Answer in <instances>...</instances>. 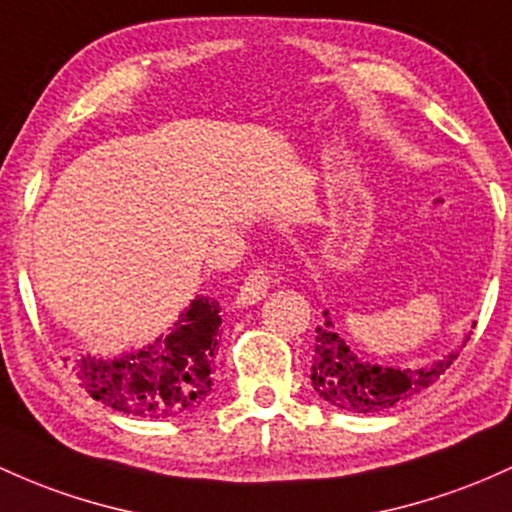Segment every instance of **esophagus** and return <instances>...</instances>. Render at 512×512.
Returning <instances> with one entry per match:
<instances>
[{"instance_id": "obj_1", "label": "esophagus", "mask_w": 512, "mask_h": 512, "mask_svg": "<svg viewBox=\"0 0 512 512\" xmlns=\"http://www.w3.org/2000/svg\"><path fill=\"white\" fill-rule=\"evenodd\" d=\"M272 284H274V277L267 272V269L262 267L252 269V272L245 277L243 286H240L238 296H235V303H238V306H252V303L262 301Z\"/></svg>"}]
</instances>
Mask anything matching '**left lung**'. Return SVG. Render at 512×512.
Segmentation results:
<instances>
[{"instance_id":"8db88e82","label":"left lung","mask_w":512,"mask_h":512,"mask_svg":"<svg viewBox=\"0 0 512 512\" xmlns=\"http://www.w3.org/2000/svg\"><path fill=\"white\" fill-rule=\"evenodd\" d=\"M323 316L325 323L316 328L311 384L323 401L340 411L379 413L408 401L415 393L435 384L459 355V350H452L449 355L415 369L372 362L340 338L328 311H323ZM466 340L469 335L462 347Z\"/></svg>"}]
</instances>
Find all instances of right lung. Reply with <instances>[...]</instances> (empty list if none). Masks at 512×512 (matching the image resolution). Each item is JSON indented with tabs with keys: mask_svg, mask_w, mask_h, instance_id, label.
Returning <instances> with one entry per match:
<instances>
[{
	"mask_svg": "<svg viewBox=\"0 0 512 512\" xmlns=\"http://www.w3.org/2000/svg\"><path fill=\"white\" fill-rule=\"evenodd\" d=\"M218 311L209 296H196L167 335L119 357H72V372L94 401L114 411L138 418H177L196 411L213 391Z\"/></svg>",
	"mask_w": 512,
	"mask_h": 512,
	"instance_id": "add662e5",
	"label": "right lung"
}]
</instances>
